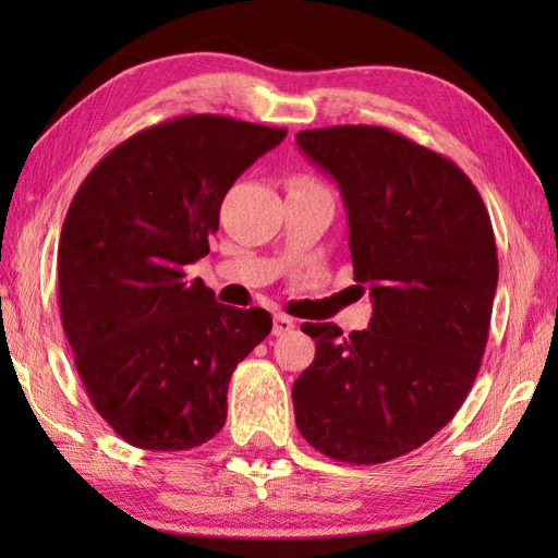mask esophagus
I'll use <instances>...</instances> for the list:
<instances>
[{"label":"esophagus","mask_w":558,"mask_h":558,"mask_svg":"<svg viewBox=\"0 0 558 558\" xmlns=\"http://www.w3.org/2000/svg\"><path fill=\"white\" fill-rule=\"evenodd\" d=\"M292 328H294V322L290 316L278 314L276 318H272V336H286Z\"/></svg>","instance_id":"1"}]
</instances>
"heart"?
Masks as SVG:
<instances>
[{
	"mask_svg": "<svg viewBox=\"0 0 558 558\" xmlns=\"http://www.w3.org/2000/svg\"><path fill=\"white\" fill-rule=\"evenodd\" d=\"M304 184H312V182H304Z\"/></svg>",
	"mask_w": 558,
	"mask_h": 558,
	"instance_id": "b5f03b06",
	"label": "heart"
}]
</instances>
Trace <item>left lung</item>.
Returning a JSON list of instances; mask_svg holds the SVG:
<instances>
[{"instance_id": "1", "label": "left lung", "mask_w": 558, "mask_h": 558, "mask_svg": "<svg viewBox=\"0 0 558 558\" xmlns=\"http://www.w3.org/2000/svg\"><path fill=\"white\" fill-rule=\"evenodd\" d=\"M298 146L333 177L369 328L304 324L316 357L292 386L294 422L324 456L376 465L444 429L489 338L499 258L487 206L456 162L384 126L306 129Z\"/></svg>"}]
</instances>
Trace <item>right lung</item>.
Masks as SVG:
<instances>
[{
	"mask_svg": "<svg viewBox=\"0 0 558 558\" xmlns=\"http://www.w3.org/2000/svg\"><path fill=\"white\" fill-rule=\"evenodd\" d=\"M288 129L184 114L112 148L83 180L57 252L59 312L93 408L126 444L189 450L228 417V384L268 312L216 302L186 266L220 204Z\"/></svg>",
	"mask_w": 558,
	"mask_h": 558,
	"instance_id": "add662e5",
	"label": "right lung"
}]
</instances>
